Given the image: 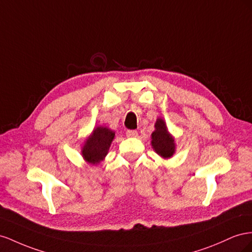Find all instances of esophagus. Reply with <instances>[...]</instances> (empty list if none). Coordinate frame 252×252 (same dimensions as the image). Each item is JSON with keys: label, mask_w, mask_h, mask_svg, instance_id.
<instances>
[{"label": "esophagus", "mask_w": 252, "mask_h": 252, "mask_svg": "<svg viewBox=\"0 0 252 252\" xmlns=\"http://www.w3.org/2000/svg\"><path fill=\"white\" fill-rule=\"evenodd\" d=\"M126 134L127 137H136V136L138 135V133L136 130H127Z\"/></svg>", "instance_id": "1"}]
</instances>
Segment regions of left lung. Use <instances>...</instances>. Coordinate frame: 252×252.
Returning a JSON list of instances; mask_svg holds the SVG:
<instances>
[{"mask_svg":"<svg viewBox=\"0 0 252 252\" xmlns=\"http://www.w3.org/2000/svg\"><path fill=\"white\" fill-rule=\"evenodd\" d=\"M152 147L163 158H169L174 153V139L170 136L166 124L160 118L156 120L155 131L152 133Z\"/></svg>","mask_w":252,"mask_h":252,"instance_id":"obj_1","label":"left lung"}]
</instances>
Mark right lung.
I'll return each instance as SVG.
<instances>
[{"label": "right lung", "instance_id": "add662e5", "mask_svg": "<svg viewBox=\"0 0 252 252\" xmlns=\"http://www.w3.org/2000/svg\"><path fill=\"white\" fill-rule=\"evenodd\" d=\"M114 136L115 133L107 127L98 126L95 128L83 146L82 155L84 159L93 164H97L102 160L107 154Z\"/></svg>", "mask_w": 252, "mask_h": 252}]
</instances>
